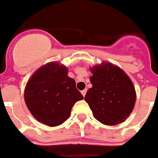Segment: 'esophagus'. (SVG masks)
Listing matches in <instances>:
<instances>
[{"mask_svg": "<svg viewBox=\"0 0 158 158\" xmlns=\"http://www.w3.org/2000/svg\"><path fill=\"white\" fill-rule=\"evenodd\" d=\"M86 92H87V89H84V90H82L81 91V94L83 95V96H85V94H86Z\"/></svg>", "mask_w": 158, "mask_h": 158, "instance_id": "esophagus-1", "label": "esophagus"}]
</instances>
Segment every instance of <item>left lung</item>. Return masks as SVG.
<instances>
[{
    "instance_id": "8db88e82",
    "label": "left lung",
    "mask_w": 158,
    "mask_h": 158,
    "mask_svg": "<svg viewBox=\"0 0 158 158\" xmlns=\"http://www.w3.org/2000/svg\"><path fill=\"white\" fill-rule=\"evenodd\" d=\"M93 87L85 100L96 119L104 125L123 122L135 107L136 93L134 85L122 69L110 62L90 68Z\"/></svg>"
}]
</instances>
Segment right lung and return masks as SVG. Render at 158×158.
Listing matches in <instances>:
<instances>
[{
	"mask_svg": "<svg viewBox=\"0 0 158 158\" xmlns=\"http://www.w3.org/2000/svg\"><path fill=\"white\" fill-rule=\"evenodd\" d=\"M68 69L59 62H49L38 69L27 81L24 100L31 115L49 127L63 123L70 116L73 106L83 100Z\"/></svg>",
	"mask_w": 158,
	"mask_h": 158,
	"instance_id": "add662e5",
	"label": "right lung"
}]
</instances>
